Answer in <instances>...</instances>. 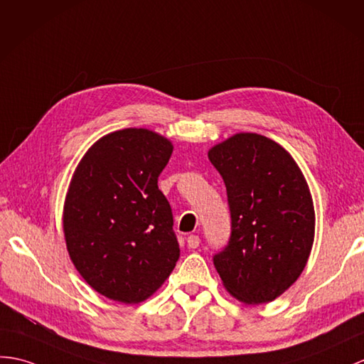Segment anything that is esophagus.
I'll use <instances>...</instances> for the list:
<instances>
[{
  "instance_id": "1",
  "label": "esophagus",
  "mask_w": 364,
  "mask_h": 364,
  "mask_svg": "<svg viewBox=\"0 0 364 364\" xmlns=\"http://www.w3.org/2000/svg\"><path fill=\"white\" fill-rule=\"evenodd\" d=\"M188 247L191 250H196V248L200 247V237H198V235H196V234H191L189 235V237H188Z\"/></svg>"
}]
</instances>
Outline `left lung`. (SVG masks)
<instances>
[{
	"mask_svg": "<svg viewBox=\"0 0 364 364\" xmlns=\"http://www.w3.org/2000/svg\"><path fill=\"white\" fill-rule=\"evenodd\" d=\"M226 186L231 237L214 265L225 289L245 304L289 290L315 239L309 184L291 155L257 133H237L208 151Z\"/></svg>",
	"mask_w": 364,
	"mask_h": 364,
	"instance_id": "obj_1",
	"label": "left lung"
}]
</instances>
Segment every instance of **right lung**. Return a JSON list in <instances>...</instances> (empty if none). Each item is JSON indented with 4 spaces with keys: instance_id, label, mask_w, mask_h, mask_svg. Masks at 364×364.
<instances>
[{
    "instance_id": "right-lung-1",
    "label": "right lung",
    "mask_w": 364,
    "mask_h": 364,
    "mask_svg": "<svg viewBox=\"0 0 364 364\" xmlns=\"http://www.w3.org/2000/svg\"><path fill=\"white\" fill-rule=\"evenodd\" d=\"M172 150L155 132L124 129L96 141L75 167L63 206L66 248L108 299L146 301L180 257L172 209L158 189Z\"/></svg>"
}]
</instances>
